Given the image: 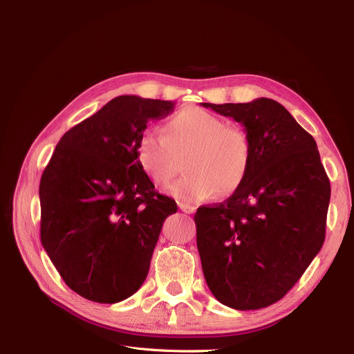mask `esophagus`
I'll return each mask as SVG.
<instances>
[{"instance_id":"34e87169","label":"esophagus","mask_w":354,"mask_h":354,"mask_svg":"<svg viewBox=\"0 0 354 354\" xmlns=\"http://www.w3.org/2000/svg\"><path fill=\"white\" fill-rule=\"evenodd\" d=\"M180 209L183 211V212H186V214H192L195 211V207L194 205H186V203H180Z\"/></svg>"}]
</instances>
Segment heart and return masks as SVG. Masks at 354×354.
<instances>
[{
  "instance_id": "1",
  "label": "heart",
  "mask_w": 354,
  "mask_h": 354,
  "mask_svg": "<svg viewBox=\"0 0 354 354\" xmlns=\"http://www.w3.org/2000/svg\"><path fill=\"white\" fill-rule=\"evenodd\" d=\"M134 153L137 165L159 186L174 177L176 156L187 153L183 164L187 174L168 187V194L181 203L236 194L252 162V145L243 128L226 125L220 116L201 108H186L171 116L165 137L146 128L137 137Z\"/></svg>"
}]
</instances>
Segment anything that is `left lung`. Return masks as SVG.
<instances>
[{
  "label": "left lung",
  "mask_w": 354,
  "mask_h": 354,
  "mask_svg": "<svg viewBox=\"0 0 354 354\" xmlns=\"http://www.w3.org/2000/svg\"><path fill=\"white\" fill-rule=\"evenodd\" d=\"M202 106L241 122L252 145L241 189L195 214L203 276L221 304L259 310L279 301L322 248L329 178L315 138L281 103Z\"/></svg>",
  "instance_id": "obj_1"
}]
</instances>
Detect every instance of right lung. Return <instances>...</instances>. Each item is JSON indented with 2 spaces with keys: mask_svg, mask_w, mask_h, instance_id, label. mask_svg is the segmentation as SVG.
Returning <instances> with one entry per match:
<instances>
[{
  "mask_svg": "<svg viewBox=\"0 0 354 354\" xmlns=\"http://www.w3.org/2000/svg\"><path fill=\"white\" fill-rule=\"evenodd\" d=\"M176 102L120 95L63 134L39 183L41 242L65 283L95 303L131 297L146 279L174 199L137 165L147 122Z\"/></svg>",
  "mask_w": 354,
  "mask_h": 354,
  "instance_id": "add662e5",
  "label": "right lung"
}]
</instances>
